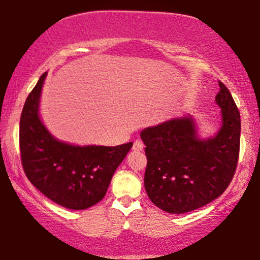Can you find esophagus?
<instances>
[{
    "label": "esophagus",
    "mask_w": 260,
    "mask_h": 260,
    "mask_svg": "<svg viewBox=\"0 0 260 260\" xmlns=\"http://www.w3.org/2000/svg\"><path fill=\"white\" fill-rule=\"evenodd\" d=\"M143 147H145V145H143V142L141 140H137V141H134V143H133V150H134V152H141V150L143 149Z\"/></svg>",
    "instance_id": "34e87169"
}]
</instances>
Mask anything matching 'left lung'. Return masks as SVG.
Wrapping results in <instances>:
<instances>
[{"instance_id":"8db88e82","label":"left lung","mask_w":260,"mask_h":260,"mask_svg":"<svg viewBox=\"0 0 260 260\" xmlns=\"http://www.w3.org/2000/svg\"><path fill=\"white\" fill-rule=\"evenodd\" d=\"M215 102L220 125L211 137L201 135L191 115L173 118L142 129L149 200L169 214H184L210 203L230 184L238 162L241 115L230 91L219 81Z\"/></svg>"}]
</instances>
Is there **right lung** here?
<instances>
[{
	"label": "right lung",
	"mask_w": 260,
	"mask_h": 260,
	"mask_svg": "<svg viewBox=\"0 0 260 260\" xmlns=\"http://www.w3.org/2000/svg\"><path fill=\"white\" fill-rule=\"evenodd\" d=\"M46 76L48 72L40 77L21 114L22 166L29 181L48 199L71 210H84L104 199L112 176L133 143L78 146L58 140L40 115Z\"/></svg>",
	"instance_id": "1"
}]
</instances>
